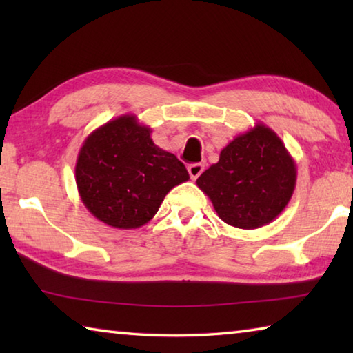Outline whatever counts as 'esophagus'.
<instances>
[{
	"label": "esophagus",
	"mask_w": 353,
	"mask_h": 353,
	"mask_svg": "<svg viewBox=\"0 0 353 353\" xmlns=\"http://www.w3.org/2000/svg\"><path fill=\"white\" fill-rule=\"evenodd\" d=\"M202 171H204V165L202 163L188 165V174L191 177V181H196V179L202 174Z\"/></svg>",
	"instance_id": "esophagus-1"
}]
</instances>
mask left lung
<instances>
[{
    "label": "left lung",
    "mask_w": 353,
    "mask_h": 353,
    "mask_svg": "<svg viewBox=\"0 0 353 353\" xmlns=\"http://www.w3.org/2000/svg\"><path fill=\"white\" fill-rule=\"evenodd\" d=\"M296 177L294 159L283 141L259 123L236 135L196 183L225 224L249 230L270 224L285 210Z\"/></svg>",
    "instance_id": "1"
}]
</instances>
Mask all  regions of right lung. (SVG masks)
<instances>
[{"instance_id":"1","label":"right lung","mask_w":353,"mask_h":353,"mask_svg":"<svg viewBox=\"0 0 353 353\" xmlns=\"http://www.w3.org/2000/svg\"><path fill=\"white\" fill-rule=\"evenodd\" d=\"M151 132L135 115H121L82 143L76 162L77 191L87 210L107 225H145L165 196L190 179L174 154L154 145Z\"/></svg>"}]
</instances>
